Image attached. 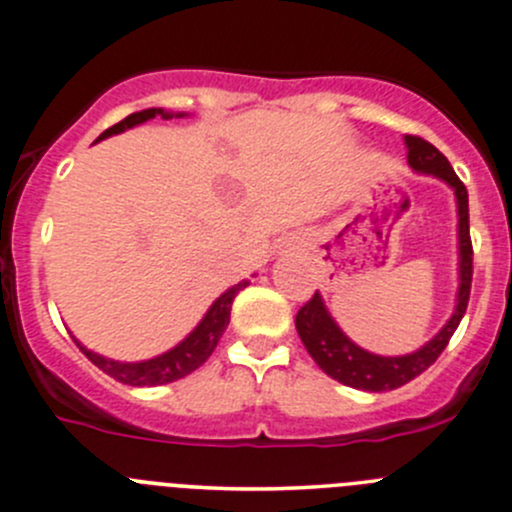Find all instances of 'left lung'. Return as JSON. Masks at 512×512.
Here are the masks:
<instances>
[{
	"label": "left lung",
	"instance_id": "8db88e82",
	"mask_svg": "<svg viewBox=\"0 0 512 512\" xmlns=\"http://www.w3.org/2000/svg\"><path fill=\"white\" fill-rule=\"evenodd\" d=\"M406 151H409V165L421 175H433L443 180L456 195L458 210V292L456 307L448 322L438 329L433 339H428L421 349L401 356H381L366 352L359 344H354L347 334L342 332L334 317L329 314L322 294H314L307 304L297 312V334L302 339L304 349L317 361L319 369L327 376L337 379L339 384L352 386L361 391H391L399 386L409 384L418 374L428 369L433 361L446 349L448 339L461 324L466 314L468 297H471V280H473V247H471V227H468V190L458 180L456 170L451 168L446 156L431 146L428 141L418 136H404Z\"/></svg>",
	"mask_w": 512,
	"mask_h": 512
}]
</instances>
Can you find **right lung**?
I'll return each mask as SVG.
<instances>
[{"instance_id": "add662e5", "label": "right lung", "mask_w": 512, "mask_h": 512, "mask_svg": "<svg viewBox=\"0 0 512 512\" xmlns=\"http://www.w3.org/2000/svg\"><path fill=\"white\" fill-rule=\"evenodd\" d=\"M185 118L188 113H175V111H165V108H146V111H138L126 116L123 121H118L116 126H111L108 131H103L98 136V141L103 138H111L116 133L128 131L133 126H141V123L151 121V118ZM250 285V280H242L237 285H232L230 289H225L218 299L208 307L205 317L200 319L198 327L183 339V342L175 344L173 349L168 352L153 356V359H143V361H116V359H108V356L91 352L89 347L74 339L76 347L81 349L89 361H94L98 369L103 374L113 376L116 381H123L128 386H160V384H170V381H178L183 376L193 374L195 369L205 364L210 359V354L215 352L218 347L220 337L225 334L227 324H230V309H232V299L237 297L240 289H245Z\"/></svg>"}]
</instances>
